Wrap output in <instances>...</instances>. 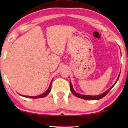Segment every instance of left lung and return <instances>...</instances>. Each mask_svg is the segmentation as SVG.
Masks as SVG:
<instances>
[{
    "label": "left lung",
    "instance_id": "obj_1",
    "mask_svg": "<svg viewBox=\"0 0 128 128\" xmlns=\"http://www.w3.org/2000/svg\"><path fill=\"white\" fill-rule=\"evenodd\" d=\"M120 75V73L119 74V76H118V78H117L116 82H117V81H118V80L119 79ZM116 82H115V84L116 83ZM115 84H114L113 85V86H112V87H110V88L108 89V90H106V91L105 92H104V94H101V95H96V96H91V95H81V94H77V93H76V92H75L73 88H72V84H71V83H70V90H71V92H72V94H73V95H74L76 96H77V97L80 98L85 99V100H99V99L102 98L104 97V96H105V95H106L107 94H108V93L110 92V90L111 89L113 88V86H114V85H115Z\"/></svg>",
    "mask_w": 128,
    "mask_h": 128
}]
</instances>
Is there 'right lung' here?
I'll use <instances>...</instances> for the list:
<instances>
[{"label": "right lung", "mask_w": 128, "mask_h": 128, "mask_svg": "<svg viewBox=\"0 0 128 128\" xmlns=\"http://www.w3.org/2000/svg\"><path fill=\"white\" fill-rule=\"evenodd\" d=\"M51 84H52V82H51V84H50V87H49V88L48 89L47 91L45 92L44 94H41V95H38V96H24V95H22V96H24V97H27V98H43L44 97V96H46V95H48L49 94H50V91H51Z\"/></svg>", "instance_id": "right-lung-1"}]
</instances>
